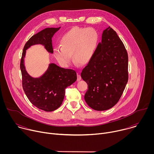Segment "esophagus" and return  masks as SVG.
<instances>
[{
    "label": "esophagus",
    "mask_w": 154,
    "mask_h": 154,
    "mask_svg": "<svg viewBox=\"0 0 154 154\" xmlns=\"http://www.w3.org/2000/svg\"><path fill=\"white\" fill-rule=\"evenodd\" d=\"M82 79V78H81V76L79 75V74H78L77 75V80L78 81V82H79L80 80Z\"/></svg>",
    "instance_id": "34e87169"
}]
</instances>
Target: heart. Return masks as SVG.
Segmentation results:
<instances>
[{
    "label": "heart",
    "instance_id": "1",
    "mask_svg": "<svg viewBox=\"0 0 154 154\" xmlns=\"http://www.w3.org/2000/svg\"><path fill=\"white\" fill-rule=\"evenodd\" d=\"M99 42V35L93 28L74 27L61 37L60 46L54 49V56L63 67H68L73 58L81 64L93 58Z\"/></svg>",
    "mask_w": 154,
    "mask_h": 154
}]
</instances>
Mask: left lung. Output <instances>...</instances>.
I'll list each match as a JSON object with an SVG mask.
<instances>
[{
	"label": "left lung",
	"mask_w": 154,
	"mask_h": 154,
	"mask_svg": "<svg viewBox=\"0 0 154 154\" xmlns=\"http://www.w3.org/2000/svg\"><path fill=\"white\" fill-rule=\"evenodd\" d=\"M81 77L88 88L85 100L95 110H106L120 99L128 82V54L112 27L103 30L102 41Z\"/></svg>",
	"instance_id": "obj_1"
}]
</instances>
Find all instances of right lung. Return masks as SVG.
Returning <instances> with one entry per match:
<instances>
[{
  "mask_svg": "<svg viewBox=\"0 0 154 154\" xmlns=\"http://www.w3.org/2000/svg\"><path fill=\"white\" fill-rule=\"evenodd\" d=\"M60 29L46 28L32 36L24 47L20 63L23 88L27 97L33 105L45 112L54 111L61 106L65 89L77 80L76 72L51 63L42 76L33 78L26 69L24 57L26 50L35 45H42L48 52L53 54L52 38Z\"/></svg>",
  "mask_w": 154,
  "mask_h": 154,
  "instance_id": "obj_1",
  "label": "right lung"
}]
</instances>
